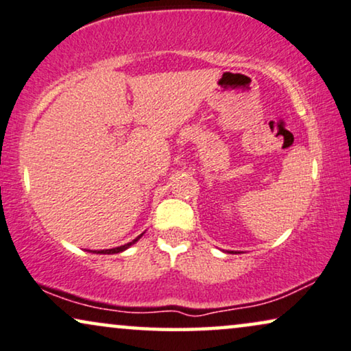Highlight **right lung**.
Returning <instances> with one entry per match:
<instances>
[{"label":"right lung","instance_id":"right-lung-1","mask_svg":"<svg viewBox=\"0 0 351 351\" xmlns=\"http://www.w3.org/2000/svg\"><path fill=\"white\" fill-rule=\"evenodd\" d=\"M141 236H143V234H141ZM141 236H138V237H136V239H134V241H132V242H128V244H125V245L115 247V249H107V250H95V252H93V254H120V252L127 250L130 245H133V244H134V242H138V239H139V237H141Z\"/></svg>","mask_w":351,"mask_h":351}]
</instances>
